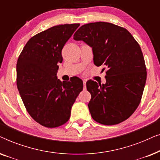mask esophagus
Masks as SVG:
<instances>
[{"label":"esophagus","instance_id":"34e87169","mask_svg":"<svg viewBox=\"0 0 160 160\" xmlns=\"http://www.w3.org/2000/svg\"><path fill=\"white\" fill-rule=\"evenodd\" d=\"M83 83H84V89H86V83H87V80L83 79Z\"/></svg>","mask_w":160,"mask_h":160}]
</instances>
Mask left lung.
I'll use <instances>...</instances> for the list:
<instances>
[{"instance_id": "8db88e82", "label": "left lung", "mask_w": 160, "mask_h": 160, "mask_svg": "<svg viewBox=\"0 0 160 160\" xmlns=\"http://www.w3.org/2000/svg\"><path fill=\"white\" fill-rule=\"evenodd\" d=\"M92 49L94 64L106 69L105 84L89 80L88 108L92 119L113 125L128 119L141 102L146 68L140 45L125 28L98 22L79 28L73 36Z\"/></svg>"}]
</instances>
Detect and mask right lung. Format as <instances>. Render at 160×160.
Instances as JSON below:
<instances>
[{"instance_id":"right-lung-1","label":"right lung","mask_w":160,"mask_h":160,"mask_svg":"<svg viewBox=\"0 0 160 160\" xmlns=\"http://www.w3.org/2000/svg\"><path fill=\"white\" fill-rule=\"evenodd\" d=\"M79 25H57L36 34L17 60V85L23 103L30 117L47 128L68 121L72 106L83 89L79 78L62 82L57 76L62 48Z\"/></svg>"}]
</instances>
